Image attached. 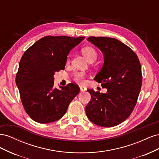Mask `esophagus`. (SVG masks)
<instances>
[{"instance_id": "obj_1", "label": "esophagus", "mask_w": 159, "mask_h": 159, "mask_svg": "<svg viewBox=\"0 0 159 159\" xmlns=\"http://www.w3.org/2000/svg\"><path fill=\"white\" fill-rule=\"evenodd\" d=\"M80 91H82V92H84V91L86 90V88L84 87H82V86H80Z\"/></svg>"}]
</instances>
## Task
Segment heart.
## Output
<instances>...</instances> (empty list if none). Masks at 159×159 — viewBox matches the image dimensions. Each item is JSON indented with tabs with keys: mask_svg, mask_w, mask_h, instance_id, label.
Returning a JSON list of instances; mask_svg holds the SVG:
<instances>
[{
	"mask_svg": "<svg viewBox=\"0 0 159 159\" xmlns=\"http://www.w3.org/2000/svg\"><path fill=\"white\" fill-rule=\"evenodd\" d=\"M81 53L85 56L87 60L90 61H94L97 58V52L91 46H86L81 49ZM70 61V58H68V61ZM86 75L83 72H75L74 75V80L77 83L84 84L85 82Z\"/></svg>",
	"mask_w": 159,
	"mask_h": 159,
	"instance_id": "1",
	"label": "heart"
}]
</instances>
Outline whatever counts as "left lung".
<instances>
[{
	"mask_svg": "<svg viewBox=\"0 0 159 159\" xmlns=\"http://www.w3.org/2000/svg\"><path fill=\"white\" fill-rule=\"evenodd\" d=\"M88 40L103 54V66L94 80L107 92L88 89L91 101L86 115L98 125L116 126L129 117L137 103L142 85L140 61L129 46L115 38L90 36Z\"/></svg>",
	"mask_w": 159,
	"mask_h": 159,
	"instance_id": "left-lung-1",
	"label": "left lung"
}]
</instances>
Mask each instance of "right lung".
I'll return each mask as SVG.
<instances>
[{
	"label": "right lung",
	"instance_id": "right-lung-1",
	"mask_svg": "<svg viewBox=\"0 0 159 159\" xmlns=\"http://www.w3.org/2000/svg\"><path fill=\"white\" fill-rule=\"evenodd\" d=\"M85 37L46 36L24 53L16 84L26 112L34 121L48 123L64 116L69 104L80 92L74 84L54 88L56 71L64 70L70 50Z\"/></svg>",
	"mask_w": 159,
	"mask_h": 159
}]
</instances>
